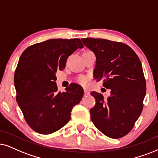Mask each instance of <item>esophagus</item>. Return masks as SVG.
I'll list each match as a JSON object with an SVG mask.
<instances>
[{
    "instance_id": "esophagus-1",
    "label": "esophagus",
    "mask_w": 158,
    "mask_h": 158,
    "mask_svg": "<svg viewBox=\"0 0 158 158\" xmlns=\"http://www.w3.org/2000/svg\"><path fill=\"white\" fill-rule=\"evenodd\" d=\"M84 92H85V95H89V90L87 89H84Z\"/></svg>"
}]
</instances>
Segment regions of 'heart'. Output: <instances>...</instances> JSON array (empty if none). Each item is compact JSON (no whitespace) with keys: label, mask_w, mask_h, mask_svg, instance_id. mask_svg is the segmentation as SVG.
<instances>
[{"label":"heart","mask_w":158,"mask_h":158,"mask_svg":"<svg viewBox=\"0 0 158 158\" xmlns=\"http://www.w3.org/2000/svg\"><path fill=\"white\" fill-rule=\"evenodd\" d=\"M79 81L82 85H85L87 81V79L85 77H81L79 78Z\"/></svg>","instance_id":"obj_1"}]
</instances>
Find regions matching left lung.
<instances>
[{"label":"left lung","mask_w":158,"mask_h":158,"mask_svg":"<svg viewBox=\"0 0 158 158\" xmlns=\"http://www.w3.org/2000/svg\"><path fill=\"white\" fill-rule=\"evenodd\" d=\"M81 41L96 57L94 78L111 89L107 98L91 93L96 101L89 111L92 122L106 136L119 139L132 130L143 109L146 81L141 61L125 44L93 38Z\"/></svg>","instance_id":"left-lung-1"}]
</instances>
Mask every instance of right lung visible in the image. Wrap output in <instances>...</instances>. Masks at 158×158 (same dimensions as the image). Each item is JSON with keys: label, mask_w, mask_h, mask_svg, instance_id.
I'll return each instance as SVG.
<instances>
[{"label": "right lung", "mask_w": 158, "mask_h": 158, "mask_svg": "<svg viewBox=\"0 0 158 158\" xmlns=\"http://www.w3.org/2000/svg\"><path fill=\"white\" fill-rule=\"evenodd\" d=\"M84 46L79 39H49L22 54L15 73L17 101L27 123L35 132L50 134L65 126L73 106L84 95L82 87L71 83L57 91L56 71L65 69L68 57Z\"/></svg>", "instance_id": "1"}]
</instances>
